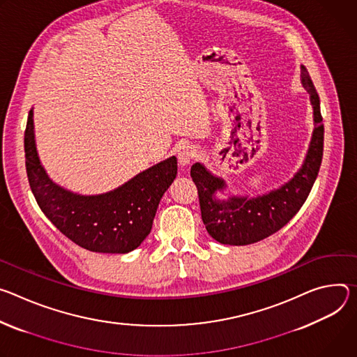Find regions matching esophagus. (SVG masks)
I'll use <instances>...</instances> for the list:
<instances>
[{"label":"esophagus","mask_w":357,"mask_h":357,"mask_svg":"<svg viewBox=\"0 0 357 357\" xmlns=\"http://www.w3.org/2000/svg\"><path fill=\"white\" fill-rule=\"evenodd\" d=\"M178 163L181 166H188L195 157H199V149H197L195 146L192 144H187V146H183L178 151Z\"/></svg>","instance_id":"obj_1"}]
</instances>
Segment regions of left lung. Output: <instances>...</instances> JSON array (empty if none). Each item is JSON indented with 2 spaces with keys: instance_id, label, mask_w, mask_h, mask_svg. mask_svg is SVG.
Segmentation results:
<instances>
[{
  "instance_id": "8db88e82",
  "label": "left lung",
  "mask_w": 357,
  "mask_h": 357,
  "mask_svg": "<svg viewBox=\"0 0 357 357\" xmlns=\"http://www.w3.org/2000/svg\"><path fill=\"white\" fill-rule=\"evenodd\" d=\"M301 81L310 95L314 129L305 162L299 172L281 188L255 199L231 195L215 200V191L225 188V181L211 174L203 165L191 166V178L199 190L202 218L213 238L227 245H248L280 231L301 210L318 177L324 155V123L321 100L306 68L301 66Z\"/></svg>"
}]
</instances>
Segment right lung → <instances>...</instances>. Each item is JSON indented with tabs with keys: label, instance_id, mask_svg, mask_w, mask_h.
<instances>
[{
	"label": "right lung",
	"instance_id": "right-lung-1",
	"mask_svg": "<svg viewBox=\"0 0 357 357\" xmlns=\"http://www.w3.org/2000/svg\"><path fill=\"white\" fill-rule=\"evenodd\" d=\"M32 116L29 110L25 167L39 208L70 241L88 251L126 254L136 250L150 234L158 203L176 178L177 158L160 162L113 191L75 194L55 184L39 162Z\"/></svg>",
	"mask_w": 357,
	"mask_h": 357
}]
</instances>
